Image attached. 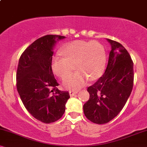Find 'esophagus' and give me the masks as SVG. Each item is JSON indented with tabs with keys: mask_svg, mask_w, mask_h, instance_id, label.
<instances>
[{
	"mask_svg": "<svg viewBox=\"0 0 147 147\" xmlns=\"http://www.w3.org/2000/svg\"><path fill=\"white\" fill-rule=\"evenodd\" d=\"M78 92H74V91H69V95H70V96H74V95H75V94H76L78 93Z\"/></svg>",
	"mask_w": 147,
	"mask_h": 147,
	"instance_id": "1",
	"label": "esophagus"
}]
</instances>
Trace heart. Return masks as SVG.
Masks as SVG:
<instances>
[{
    "mask_svg": "<svg viewBox=\"0 0 147 147\" xmlns=\"http://www.w3.org/2000/svg\"><path fill=\"white\" fill-rule=\"evenodd\" d=\"M64 55H55L51 61V69L58 77L63 79L72 70L76 72L63 80L67 89L77 90L85 86L88 80L94 81L103 74L106 64L105 49L96 41L77 40L64 46L60 51Z\"/></svg>",
    "mask_w": 147,
    "mask_h": 147,
    "instance_id": "1",
    "label": "heart"
}]
</instances>
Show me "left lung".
<instances>
[{
  "label": "left lung",
  "mask_w": 147,
  "mask_h": 147,
  "mask_svg": "<svg viewBox=\"0 0 147 147\" xmlns=\"http://www.w3.org/2000/svg\"><path fill=\"white\" fill-rule=\"evenodd\" d=\"M111 45L104 74L88 88L90 99L84 104L86 117L96 124H106L125 105L133 87V62L121 44L106 39Z\"/></svg>",
  "instance_id": "left-lung-1"
}]
</instances>
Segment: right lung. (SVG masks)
Wrapping results in <instances>:
<instances>
[{
    "label": "right lung",
    "mask_w": 147,
    "mask_h": 147,
    "mask_svg": "<svg viewBox=\"0 0 147 147\" xmlns=\"http://www.w3.org/2000/svg\"><path fill=\"white\" fill-rule=\"evenodd\" d=\"M61 35H48L38 39L26 49L19 59L17 88L27 111L36 119L49 124L59 120L70 98L60 91L51 69L53 49Z\"/></svg>",
    "instance_id": "add662e5"
}]
</instances>
